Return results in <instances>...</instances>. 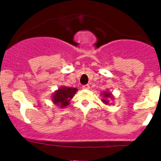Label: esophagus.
Here are the masks:
<instances>
[{"instance_id":"1","label":"esophagus","mask_w":161,"mask_h":161,"mask_svg":"<svg viewBox=\"0 0 161 161\" xmlns=\"http://www.w3.org/2000/svg\"><path fill=\"white\" fill-rule=\"evenodd\" d=\"M82 89H83V90H89V89H90V85H88V84H86V85L82 86Z\"/></svg>"}]
</instances>
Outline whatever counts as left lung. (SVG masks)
<instances>
[{
    "instance_id": "1",
    "label": "left lung",
    "mask_w": 161,
    "mask_h": 161,
    "mask_svg": "<svg viewBox=\"0 0 161 161\" xmlns=\"http://www.w3.org/2000/svg\"><path fill=\"white\" fill-rule=\"evenodd\" d=\"M103 99L102 100V101H103V103H105V104H108V103H109V100H108V99H113V96H112L111 92H108V91H105L104 92H103Z\"/></svg>"
}]
</instances>
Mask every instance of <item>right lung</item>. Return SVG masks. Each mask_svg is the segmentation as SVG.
I'll return each instance as SVG.
<instances>
[{
  "label": "right lung",
  "mask_w": 161,
  "mask_h": 161,
  "mask_svg": "<svg viewBox=\"0 0 161 161\" xmlns=\"http://www.w3.org/2000/svg\"><path fill=\"white\" fill-rule=\"evenodd\" d=\"M76 88L61 86L53 93L52 100L54 104L63 108L69 105L71 99L77 92Z\"/></svg>",
  "instance_id": "1"
}]
</instances>
